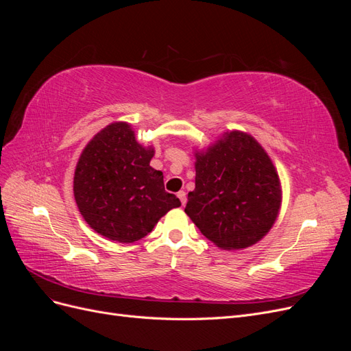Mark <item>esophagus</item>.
<instances>
[{"label":"esophagus","mask_w":351,"mask_h":351,"mask_svg":"<svg viewBox=\"0 0 351 351\" xmlns=\"http://www.w3.org/2000/svg\"><path fill=\"white\" fill-rule=\"evenodd\" d=\"M177 196H178L180 202H182V205L184 206V205H186V202H187V197H186V192H183V190H182V192H178V193H177Z\"/></svg>","instance_id":"obj_1"}]
</instances>
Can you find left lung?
<instances>
[{"mask_svg": "<svg viewBox=\"0 0 351 351\" xmlns=\"http://www.w3.org/2000/svg\"><path fill=\"white\" fill-rule=\"evenodd\" d=\"M195 190L184 212L224 250L249 247L274 226L281 205L280 178L263 147L241 132L226 133L196 154Z\"/></svg>", "mask_w": 351, "mask_h": 351, "instance_id": "1", "label": "left lung"}]
</instances>
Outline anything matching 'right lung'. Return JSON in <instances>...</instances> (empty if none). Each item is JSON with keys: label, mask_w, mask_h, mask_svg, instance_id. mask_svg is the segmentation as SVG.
Returning <instances> with one entry per match:
<instances>
[{"label": "right lung", "mask_w": 351, "mask_h": 351, "mask_svg": "<svg viewBox=\"0 0 351 351\" xmlns=\"http://www.w3.org/2000/svg\"><path fill=\"white\" fill-rule=\"evenodd\" d=\"M152 147L136 142L130 124L112 123L84 147L74 173V199L101 236L133 243L182 202L165 192L164 176L149 162Z\"/></svg>", "instance_id": "right-lung-1"}]
</instances>
